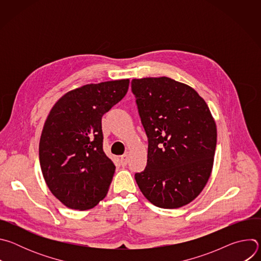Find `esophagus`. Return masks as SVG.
Wrapping results in <instances>:
<instances>
[{
	"mask_svg": "<svg viewBox=\"0 0 261 261\" xmlns=\"http://www.w3.org/2000/svg\"><path fill=\"white\" fill-rule=\"evenodd\" d=\"M121 164H122V166H124V167L127 166V164H128V155H127V154L121 156Z\"/></svg>",
	"mask_w": 261,
	"mask_h": 261,
	"instance_id": "esophagus-1",
	"label": "esophagus"
}]
</instances>
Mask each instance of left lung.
I'll return each mask as SVG.
<instances>
[{"label": "left lung", "instance_id": "1", "mask_svg": "<svg viewBox=\"0 0 261 261\" xmlns=\"http://www.w3.org/2000/svg\"><path fill=\"white\" fill-rule=\"evenodd\" d=\"M147 136V162L135 180L144 197L162 208L194 200L214 164L217 127L205 101L191 87L169 77L132 80Z\"/></svg>", "mask_w": 261, "mask_h": 261}]
</instances>
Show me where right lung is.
I'll return each instance as SVG.
<instances>
[{
	"instance_id": "right-lung-1",
	"label": "right lung",
	"mask_w": 261,
	"mask_h": 261,
	"mask_svg": "<svg viewBox=\"0 0 261 261\" xmlns=\"http://www.w3.org/2000/svg\"><path fill=\"white\" fill-rule=\"evenodd\" d=\"M129 80L86 85L62 96L44 123L39 160L50 192L86 211L102 200L116 170L103 152L101 120L128 92Z\"/></svg>"
}]
</instances>
